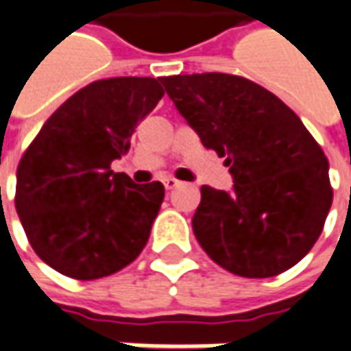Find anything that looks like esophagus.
Masks as SVG:
<instances>
[{"label": "esophagus", "mask_w": 351, "mask_h": 351, "mask_svg": "<svg viewBox=\"0 0 351 351\" xmlns=\"http://www.w3.org/2000/svg\"><path fill=\"white\" fill-rule=\"evenodd\" d=\"M163 186H165L167 190H173L176 186H180V182H178L176 178H173V176H165V178H163Z\"/></svg>", "instance_id": "1"}]
</instances>
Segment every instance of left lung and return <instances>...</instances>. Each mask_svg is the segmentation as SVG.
I'll list each match as a JSON object with an SVG mask.
<instances>
[{
    "mask_svg": "<svg viewBox=\"0 0 351 351\" xmlns=\"http://www.w3.org/2000/svg\"><path fill=\"white\" fill-rule=\"evenodd\" d=\"M202 144L226 157L232 190L202 186L192 228L217 265L247 278L294 267L313 247L332 204L328 161L275 94L225 73L161 78Z\"/></svg>",
    "mask_w": 351,
    "mask_h": 351,
    "instance_id": "obj_1",
    "label": "left lung"
}]
</instances>
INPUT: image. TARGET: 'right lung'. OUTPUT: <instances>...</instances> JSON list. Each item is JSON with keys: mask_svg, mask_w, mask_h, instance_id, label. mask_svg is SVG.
<instances>
[{"mask_svg": "<svg viewBox=\"0 0 351 351\" xmlns=\"http://www.w3.org/2000/svg\"><path fill=\"white\" fill-rule=\"evenodd\" d=\"M165 95L161 80H95L45 121L16 169L15 207L38 257L76 280L109 276L144 250L165 197L111 163Z\"/></svg>", "mask_w": 351, "mask_h": 351, "instance_id": "obj_1", "label": "right lung"}]
</instances>
